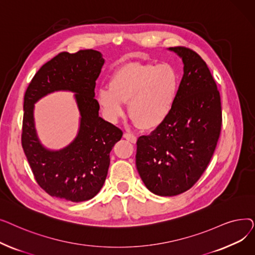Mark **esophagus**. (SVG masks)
I'll return each mask as SVG.
<instances>
[{
    "label": "esophagus",
    "mask_w": 255,
    "mask_h": 255,
    "mask_svg": "<svg viewBox=\"0 0 255 255\" xmlns=\"http://www.w3.org/2000/svg\"><path fill=\"white\" fill-rule=\"evenodd\" d=\"M124 138H125V139H127L128 141L132 142V143H135V142H136V140H137L136 136H134L133 134H131V133H128V132L124 133Z\"/></svg>",
    "instance_id": "esophagus-1"
}]
</instances>
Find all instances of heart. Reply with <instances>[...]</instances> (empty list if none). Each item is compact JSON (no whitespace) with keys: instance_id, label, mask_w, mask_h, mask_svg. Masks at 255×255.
Returning <instances> with one entry per match:
<instances>
[{"instance_id":"obj_1","label":"heart","mask_w":255,"mask_h":255,"mask_svg":"<svg viewBox=\"0 0 255 255\" xmlns=\"http://www.w3.org/2000/svg\"><path fill=\"white\" fill-rule=\"evenodd\" d=\"M110 87H101L96 99L104 117L115 123L124 117L125 103L134 123L144 130L161 126L175 109L180 77L168 64L128 63L110 76Z\"/></svg>"}]
</instances>
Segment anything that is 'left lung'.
Returning a JSON list of instances; mask_svg holds the SVG:
<instances>
[{
  "instance_id": "left-lung-1",
  "label": "left lung",
  "mask_w": 255,
  "mask_h": 255,
  "mask_svg": "<svg viewBox=\"0 0 255 255\" xmlns=\"http://www.w3.org/2000/svg\"><path fill=\"white\" fill-rule=\"evenodd\" d=\"M168 49L184 64L179 97L165 122L137 139L135 156L143 184L160 196L181 194L199 180L222 124L220 94L206 62L190 48Z\"/></svg>"
}]
</instances>
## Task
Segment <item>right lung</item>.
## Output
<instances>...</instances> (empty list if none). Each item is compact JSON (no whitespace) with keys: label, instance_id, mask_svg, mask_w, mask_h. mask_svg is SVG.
Returning a JSON list of instances; mask_svg holds the SVG:
<instances>
[{"label":"right lung","instance_id":"1","mask_svg":"<svg viewBox=\"0 0 255 255\" xmlns=\"http://www.w3.org/2000/svg\"><path fill=\"white\" fill-rule=\"evenodd\" d=\"M104 64L94 49L61 52L40 68L25 91L21 144L35 180L50 196L79 203L95 196L105 182L110 153L123 132L99 117L96 79ZM56 90L75 92L81 125L75 140L59 151L46 149L37 138L33 104Z\"/></svg>","mask_w":255,"mask_h":255}]
</instances>
